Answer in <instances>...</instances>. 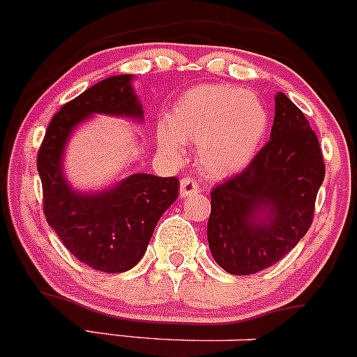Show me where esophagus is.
Instances as JSON below:
<instances>
[{
	"label": "esophagus",
	"instance_id": "esophagus-1",
	"mask_svg": "<svg viewBox=\"0 0 357 357\" xmlns=\"http://www.w3.org/2000/svg\"><path fill=\"white\" fill-rule=\"evenodd\" d=\"M199 192V183L195 182L194 178L190 177H185L180 180V195L182 197H185V195H190V194H195Z\"/></svg>",
	"mask_w": 357,
	"mask_h": 357
}]
</instances>
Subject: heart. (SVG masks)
<instances>
[{"instance_id":"heart-1","label":"heart","mask_w":357,"mask_h":357,"mask_svg":"<svg viewBox=\"0 0 357 357\" xmlns=\"http://www.w3.org/2000/svg\"><path fill=\"white\" fill-rule=\"evenodd\" d=\"M269 116L255 95L229 85H202L185 91L156 132L158 149L178 160L183 144H197V162L213 177L238 174L266 136Z\"/></svg>"}]
</instances>
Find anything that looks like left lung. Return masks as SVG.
Segmentation results:
<instances>
[{"mask_svg": "<svg viewBox=\"0 0 357 357\" xmlns=\"http://www.w3.org/2000/svg\"><path fill=\"white\" fill-rule=\"evenodd\" d=\"M324 177L315 131L279 91L271 139L241 174L211 192L208 241L213 259L236 275L279 262L312 226Z\"/></svg>", "mask_w": 357, "mask_h": 357, "instance_id": "8db88e82", "label": "left lung"}]
</instances>
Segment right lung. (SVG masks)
<instances>
[{
    "mask_svg": "<svg viewBox=\"0 0 357 357\" xmlns=\"http://www.w3.org/2000/svg\"><path fill=\"white\" fill-rule=\"evenodd\" d=\"M131 79V75L110 76L64 103L37 155L49 226L79 262L112 274L139 262L156 223L177 199L178 180L134 174L102 192H78L64 178L63 153L73 129L91 114L143 119Z\"/></svg>",
    "mask_w": 357,
    "mask_h": 357,
    "instance_id": "right-lung-1",
    "label": "right lung"
}]
</instances>
